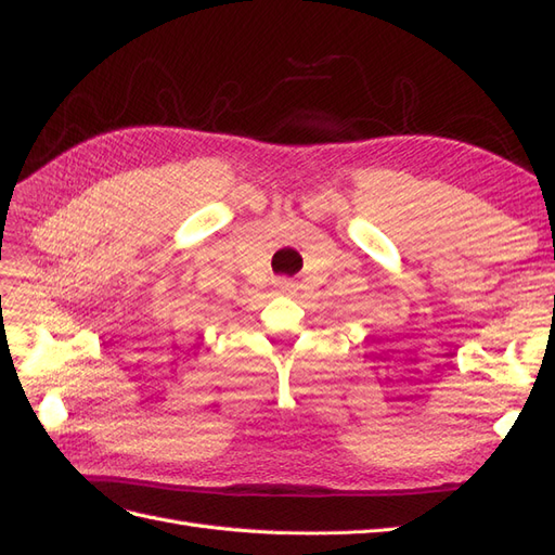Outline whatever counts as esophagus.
I'll return each instance as SVG.
<instances>
[{
    "mask_svg": "<svg viewBox=\"0 0 555 555\" xmlns=\"http://www.w3.org/2000/svg\"><path fill=\"white\" fill-rule=\"evenodd\" d=\"M275 287H278V292H282V294H287V292H292V287H294V282H292V280H287V278H278V280H275Z\"/></svg>",
    "mask_w": 555,
    "mask_h": 555,
    "instance_id": "34e87169",
    "label": "esophagus"
}]
</instances>
